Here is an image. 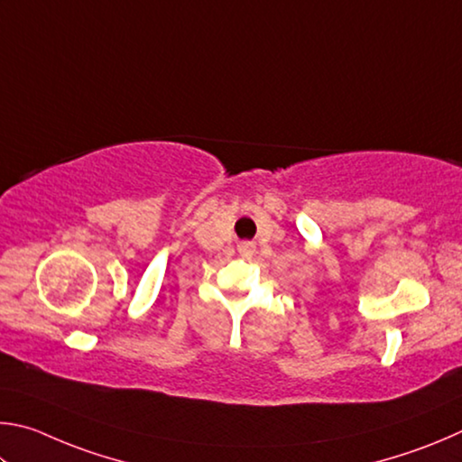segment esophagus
Returning a JSON list of instances; mask_svg holds the SVG:
<instances>
[{
	"mask_svg": "<svg viewBox=\"0 0 462 462\" xmlns=\"http://www.w3.org/2000/svg\"><path fill=\"white\" fill-rule=\"evenodd\" d=\"M237 249H239L241 255L249 257V255H254V252H255V244H252V241H244V244L237 245Z\"/></svg>",
	"mask_w": 462,
	"mask_h": 462,
	"instance_id": "1",
	"label": "esophagus"
}]
</instances>
